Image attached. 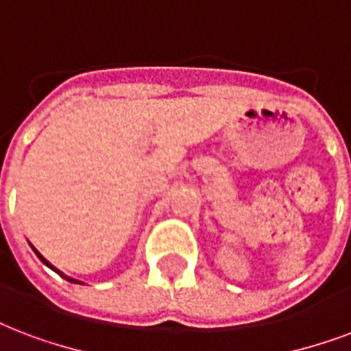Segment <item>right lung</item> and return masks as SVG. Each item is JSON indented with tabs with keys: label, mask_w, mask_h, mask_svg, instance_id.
Instances as JSON below:
<instances>
[{
	"label": "right lung",
	"mask_w": 351,
	"mask_h": 351,
	"mask_svg": "<svg viewBox=\"0 0 351 351\" xmlns=\"http://www.w3.org/2000/svg\"><path fill=\"white\" fill-rule=\"evenodd\" d=\"M33 250H34V254H36V256H38V258H40V261H42V263H44V265H47V267H49L51 271H55V272H57V274H60V276H62L64 280H68V282H71V283H82V282H79V280H75V278H69V276H66V274H64V272H60V271H58L57 267H53V265H51L49 261H47V259H45L44 256H42V254H40L38 250H36V248H34V247H33Z\"/></svg>",
	"instance_id": "1"
}]
</instances>
